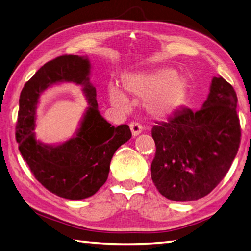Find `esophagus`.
<instances>
[{
	"label": "esophagus",
	"mask_w": 251,
	"mask_h": 251,
	"mask_svg": "<svg viewBox=\"0 0 251 251\" xmlns=\"http://www.w3.org/2000/svg\"><path fill=\"white\" fill-rule=\"evenodd\" d=\"M130 129H131V132H132L133 136H136V135H138L142 132L143 127H142V126L140 124H138V122L133 121V122H131V124H130Z\"/></svg>",
	"instance_id": "1"
}]
</instances>
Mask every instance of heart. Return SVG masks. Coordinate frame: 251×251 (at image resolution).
I'll use <instances>...</instances> for the list:
<instances>
[{
    "instance_id": "heart-1",
    "label": "heart",
    "mask_w": 251,
    "mask_h": 251,
    "mask_svg": "<svg viewBox=\"0 0 251 251\" xmlns=\"http://www.w3.org/2000/svg\"><path fill=\"white\" fill-rule=\"evenodd\" d=\"M126 93L137 100L146 101L149 113L158 118H168L185 104L189 81L171 68L158 69L148 74L126 76L122 81ZM110 101L120 108H127V98L118 87L109 89Z\"/></svg>"
}]
</instances>
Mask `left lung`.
Returning <instances> with one entry per match:
<instances>
[{
  "instance_id": "obj_1",
  "label": "left lung",
  "mask_w": 251,
  "mask_h": 251,
  "mask_svg": "<svg viewBox=\"0 0 251 251\" xmlns=\"http://www.w3.org/2000/svg\"><path fill=\"white\" fill-rule=\"evenodd\" d=\"M236 92L214 77L203 107H182L153 126L155 154L150 165L158 191L176 202L207 196L230 170L241 144Z\"/></svg>"
}]
</instances>
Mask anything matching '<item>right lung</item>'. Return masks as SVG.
Here are the masks:
<instances>
[{
  "label": "right lung",
  "instance_id": "right-lung-1",
  "mask_svg": "<svg viewBox=\"0 0 251 251\" xmlns=\"http://www.w3.org/2000/svg\"><path fill=\"white\" fill-rule=\"evenodd\" d=\"M90 63L63 54L48 61L25 82L19 99L16 140L22 158L36 179L60 198L82 200L93 196L107 180L115 151L132 136L127 125L113 126L98 110L96 88L89 83ZM73 81L82 84L91 106L75 139L59 147L35 140V108L39 94L50 84Z\"/></svg>",
  "mask_w": 251,
  "mask_h": 251
}]
</instances>
